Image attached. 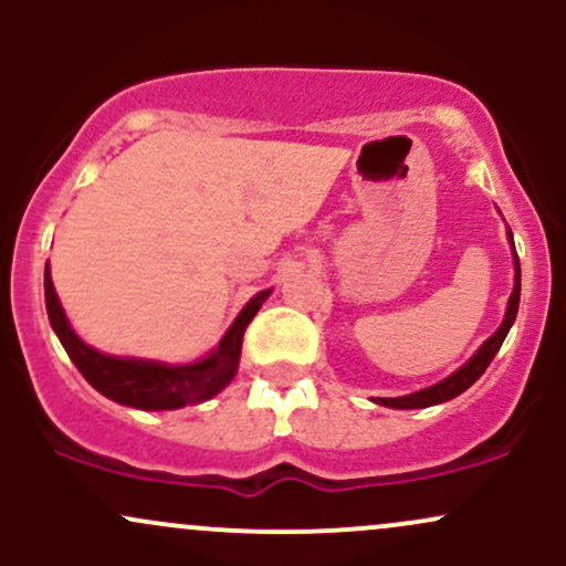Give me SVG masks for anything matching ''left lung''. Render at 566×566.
<instances>
[{"instance_id": "left-lung-1", "label": "left lung", "mask_w": 566, "mask_h": 566, "mask_svg": "<svg viewBox=\"0 0 566 566\" xmlns=\"http://www.w3.org/2000/svg\"><path fill=\"white\" fill-rule=\"evenodd\" d=\"M511 244H513V233L509 231ZM513 263H516V282H513V292H511V301H509V311H505V319L497 327V333L484 343L482 348L473 354V359L469 365H463L458 373L450 375L447 380L437 382V386L423 388V391H415L407 396H399V399H375L382 407H394V409H418V407H431V405H441V401H450L458 394H463L465 388H471L473 382L484 375V369L490 367V361L495 359V354L503 346L505 335H509L513 319H516V311H518V295H522V269H518V255H513Z\"/></svg>"}]
</instances>
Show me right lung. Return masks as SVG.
Here are the masks:
<instances>
[{
  "label": "right lung",
  "mask_w": 566,
  "mask_h": 566,
  "mask_svg": "<svg viewBox=\"0 0 566 566\" xmlns=\"http://www.w3.org/2000/svg\"><path fill=\"white\" fill-rule=\"evenodd\" d=\"M269 290L258 292L250 303L244 305L242 314L231 324L220 346L212 350L207 359L186 367H167L157 361H138V359H116L101 350L90 348L74 335L69 327L66 314H63L61 301H57L53 279H50V265H44V303H48V316L53 324L55 335L61 337L63 348L71 356L76 369L84 375V380L101 391L108 399L119 405L138 407V409H178L186 405L210 399L220 388H226L237 373L239 354H242V337L247 324L258 314Z\"/></svg>",
  "instance_id": "add662e5"
}]
</instances>
